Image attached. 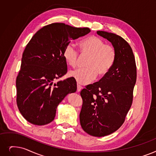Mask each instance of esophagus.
<instances>
[{"mask_svg": "<svg viewBox=\"0 0 156 156\" xmlns=\"http://www.w3.org/2000/svg\"><path fill=\"white\" fill-rule=\"evenodd\" d=\"M83 89V87L81 86V85H77V91L78 92H80L81 91V90H82Z\"/></svg>", "mask_w": 156, "mask_h": 156, "instance_id": "esophagus-1", "label": "esophagus"}]
</instances>
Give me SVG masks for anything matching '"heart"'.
Segmentation results:
<instances>
[{"label":"heart","mask_w":156,"mask_h":156,"mask_svg":"<svg viewBox=\"0 0 156 156\" xmlns=\"http://www.w3.org/2000/svg\"><path fill=\"white\" fill-rule=\"evenodd\" d=\"M82 56H89L86 67L72 71L69 75L82 85H87L98 76H105L113 67L117 57L115 48L112 45L105 44L104 41L96 36H91L81 41L79 43ZM63 57L67 64L75 67L78 62L80 54L73 43L65 46Z\"/></svg>","instance_id":"heart-1"}]
</instances>
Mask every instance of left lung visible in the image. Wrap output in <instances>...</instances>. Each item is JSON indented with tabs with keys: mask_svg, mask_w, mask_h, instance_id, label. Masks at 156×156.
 Masks as SVG:
<instances>
[{
	"mask_svg": "<svg viewBox=\"0 0 156 156\" xmlns=\"http://www.w3.org/2000/svg\"><path fill=\"white\" fill-rule=\"evenodd\" d=\"M97 34L112 43L117 57L105 76L81 91L80 121L87 133L101 137L116 131L124 122L133 103L136 66L131 47L125 39L105 31Z\"/></svg>",
	"mask_w": 156,
	"mask_h": 156,
	"instance_id": "left-lung-1",
	"label": "left lung"
}]
</instances>
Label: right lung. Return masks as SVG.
Instances as JSON below:
<instances>
[{
	"instance_id": "obj_1",
	"label": "right lung",
	"mask_w": 156,
	"mask_h": 156,
	"mask_svg": "<svg viewBox=\"0 0 156 156\" xmlns=\"http://www.w3.org/2000/svg\"><path fill=\"white\" fill-rule=\"evenodd\" d=\"M90 32L87 27L53 23L39 29L27 44L16 77V103L30 123H50L59 103L67 94L76 91V82L72 77L57 83L53 81L67 73L63 57L66 44Z\"/></svg>"
}]
</instances>
